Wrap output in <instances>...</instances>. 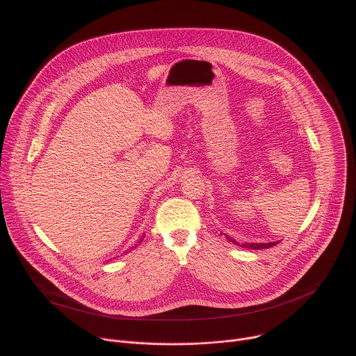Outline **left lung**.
Segmentation results:
<instances>
[{"mask_svg":"<svg viewBox=\"0 0 356 356\" xmlns=\"http://www.w3.org/2000/svg\"><path fill=\"white\" fill-rule=\"evenodd\" d=\"M225 238L229 241V242H232V243H235V245H238V246H242V248H249V249H266V248H270V246H273V245H276L277 242H252V243H249V242H242V243H239L236 239H234V238H231L229 235H227L225 234Z\"/></svg>","mask_w":356,"mask_h":356,"instance_id":"8db88e82","label":"left lung"}]
</instances>
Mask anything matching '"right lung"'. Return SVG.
Here are the masks:
<instances>
[{
    "label": "right lung",
    "mask_w": 356,
    "mask_h": 356,
    "mask_svg": "<svg viewBox=\"0 0 356 356\" xmlns=\"http://www.w3.org/2000/svg\"><path fill=\"white\" fill-rule=\"evenodd\" d=\"M143 238H145V235H143V236H142V238H140V241H139V243H140V242H142V239H143Z\"/></svg>",
    "instance_id": "1"
}]
</instances>
